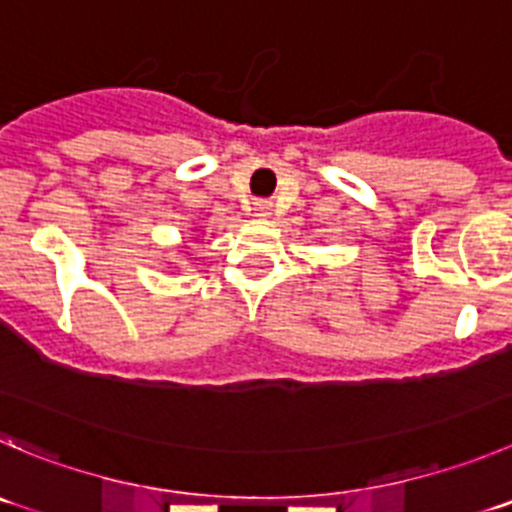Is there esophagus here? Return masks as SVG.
Segmentation results:
<instances>
[{
	"mask_svg": "<svg viewBox=\"0 0 512 512\" xmlns=\"http://www.w3.org/2000/svg\"><path fill=\"white\" fill-rule=\"evenodd\" d=\"M253 211H256V216H269L271 201H256L253 203Z\"/></svg>",
	"mask_w": 512,
	"mask_h": 512,
	"instance_id": "1",
	"label": "esophagus"
}]
</instances>
